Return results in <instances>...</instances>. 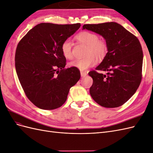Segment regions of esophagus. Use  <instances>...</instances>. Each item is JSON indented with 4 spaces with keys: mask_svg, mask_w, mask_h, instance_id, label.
I'll return each instance as SVG.
<instances>
[{
    "mask_svg": "<svg viewBox=\"0 0 153 153\" xmlns=\"http://www.w3.org/2000/svg\"><path fill=\"white\" fill-rule=\"evenodd\" d=\"M80 75L82 77H84L87 75V73L86 71H80Z\"/></svg>",
    "mask_w": 153,
    "mask_h": 153,
    "instance_id": "1",
    "label": "esophagus"
}]
</instances>
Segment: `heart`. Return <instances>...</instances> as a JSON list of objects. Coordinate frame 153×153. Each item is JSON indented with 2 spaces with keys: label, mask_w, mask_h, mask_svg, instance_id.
I'll list each match as a JSON object with an SVG mask.
<instances>
[{
  "label": "heart",
  "mask_w": 153,
  "mask_h": 153,
  "mask_svg": "<svg viewBox=\"0 0 153 153\" xmlns=\"http://www.w3.org/2000/svg\"><path fill=\"white\" fill-rule=\"evenodd\" d=\"M76 39L78 42L87 47L85 56L87 57L80 59H75L69 62L68 65L71 68H75L80 71L95 66L97 59H102L108 52V47L105 41L100 39L98 36L94 32L90 31H83L78 34ZM63 56L67 59L73 57L72 43L69 39L64 40L61 47Z\"/></svg>",
  "instance_id": "obj_1"
}]
</instances>
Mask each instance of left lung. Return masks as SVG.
<instances>
[{"instance_id": "obj_1", "label": "left lung", "mask_w": 153, "mask_h": 153, "mask_svg": "<svg viewBox=\"0 0 153 153\" xmlns=\"http://www.w3.org/2000/svg\"><path fill=\"white\" fill-rule=\"evenodd\" d=\"M83 29L103 36L108 47L103 61L96 70L89 73L93 79L90 94L103 107H119L135 93L141 82L143 52L140 41L115 22L85 24Z\"/></svg>"}]
</instances>
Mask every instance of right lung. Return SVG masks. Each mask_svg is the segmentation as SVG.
Listing matches in <instances>:
<instances>
[{
	"label": "right lung",
	"mask_w": 153,
	"mask_h": 153,
	"mask_svg": "<svg viewBox=\"0 0 153 153\" xmlns=\"http://www.w3.org/2000/svg\"><path fill=\"white\" fill-rule=\"evenodd\" d=\"M80 27V24L41 23L18 43L16 71L25 95L37 107L43 110L61 107L70 88L80 78L78 69L64 68L66 59L61 49L63 41Z\"/></svg>",
	"instance_id": "obj_1"
}]
</instances>
